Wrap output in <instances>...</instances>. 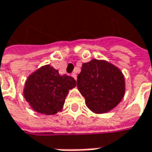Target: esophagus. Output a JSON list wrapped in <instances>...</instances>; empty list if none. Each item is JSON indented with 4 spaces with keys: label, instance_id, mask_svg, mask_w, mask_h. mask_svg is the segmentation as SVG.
<instances>
[{
    "label": "esophagus",
    "instance_id": "1",
    "mask_svg": "<svg viewBox=\"0 0 152 152\" xmlns=\"http://www.w3.org/2000/svg\"><path fill=\"white\" fill-rule=\"evenodd\" d=\"M72 77H73V78H74V79H75V80L77 79V74H76L75 72H72Z\"/></svg>",
    "mask_w": 152,
    "mask_h": 152
}]
</instances>
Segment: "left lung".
I'll use <instances>...</instances> for the list:
<instances>
[{
    "label": "left lung",
    "mask_w": 152,
    "mask_h": 152,
    "mask_svg": "<svg viewBox=\"0 0 152 152\" xmlns=\"http://www.w3.org/2000/svg\"><path fill=\"white\" fill-rule=\"evenodd\" d=\"M77 79V86L86 106L94 113L103 114L113 110L125 94L122 72L105 61L94 59L83 63Z\"/></svg>",
    "instance_id": "left-lung-1"
}]
</instances>
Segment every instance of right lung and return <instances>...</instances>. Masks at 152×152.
<instances>
[{
  "instance_id": "right-lung-1",
  "label": "right lung",
  "mask_w": 152,
  "mask_h": 152,
  "mask_svg": "<svg viewBox=\"0 0 152 152\" xmlns=\"http://www.w3.org/2000/svg\"><path fill=\"white\" fill-rule=\"evenodd\" d=\"M76 86V80L60 75L50 65L43 66L27 79L24 96L31 107L40 114L55 115L64 105L68 91Z\"/></svg>"
}]
</instances>
